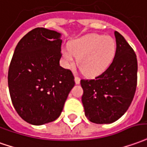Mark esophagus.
Returning a JSON list of instances; mask_svg holds the SVG:
<instances>
[{
	"label": "esophagus",
	"mask_w": 147,
	"mask_h": 147,
	"mask_svg": "<svg viewBox=\"0 0 147 147\" xmlns=\"http://www.w3.org/2000/svg\"><path fill=\"white\" fill-rule=\"evenodd\" d=\"M75 82H76V84H80V77L75 76Z\"/></svg>",
	"instance_id": "esophagus-1"
}]
</instances>
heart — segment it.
<instances>
[{"label": "heart", "instance_id": "heart-1", "mask_svg": "<svg viewBox=\"0 0 147 147\" xmlns=\"http://www.w3.org/2000/svg\"><path fill=\"white\" fill-rule=\"evenodd\" d=\"M116 45L108 36L88 35L70 42L68 49L63 52V58L68 67L75 64L88 77H95L105 71L115 56Z\"/></svg>", "mask_w": 147, "mask_h": 147}]
</instances>
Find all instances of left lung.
<instances>
[{"mask_svg": "<svg viewBox=\"0 0 147 147\" xmlns=\"http://www.w3.org/2000/svg\"><path fill=\"white\" fill-rule=\"evenodd\" d=\"M116 52L107 70L94 80H81L85 115L97 124L115 122L131 105L137 87L138 62L134 50L115 32Z\"/></svg>", "mask_w": 147, "mask_h": 147, "instance_id": "1", "label": "left lung"}]
</instances>
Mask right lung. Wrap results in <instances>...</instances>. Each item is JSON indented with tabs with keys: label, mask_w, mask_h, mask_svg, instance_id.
I'll return each mask as SVG.
<instances>
[{
	"label": "right lung",
	"mask_w": 147,
	"mask_h": 147,
	"mask_svg": "<svg viewBox=\"0 0 147 147\" xmlns=\"http://www.w3.org/2000/svg\"><path fill=\"white\" fill-rule=\"evenodd\" d=\"M61 34L45 28L28 32L16 45L8 74L11 99L16 112L32 125L60 115L74 76L59 65Z\"/></svg>",
	"instance_id": "add662e5"
}]
</instances>
